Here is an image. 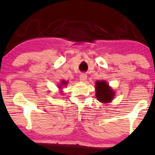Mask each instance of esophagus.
I'll return each mask as SVG.
<instances>
[{
  "label": "esophagus",
  "mask_w": 155,
  "mask_h": 155,
  "mask_svg": "<svg viewBox=\"0 0 155 155\" xmlns=\"http://www.w3.org/2000/svg\"><path fill=\"white\" fill-rule=\"evenodd\" d=\"M87 76L86 74H84V73L80 74V80H81V81H82V82L85 81V80H87Z\"/></svg>",
  "instance_id": "esophagus-1"
}]
</instances>
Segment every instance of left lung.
<instances>
[{"label": "left lung", "instance_id": "8db88e82", "mask_svg": "<svg viewBox=\"0 0 155 155\" xmlns=\"http://www.w3.org/2000/svg\"><path fill=\"white\" fill-rule=\"evenodd\" d=\"M96 97L101 102H110L114 97V92L106 81L96 82Z\"/></svg>", "mask_w": 155, "mask_h": 155}]
</instances>
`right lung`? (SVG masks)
<instances>
[{
  "label": "right lung",
  "mask_w": 155,
  "mask_h": 155,
  "mask_svg": "<svg viewBox=\"0 0 155 155\" xmlns=\"http://www.w3.org/2000/svg\"><path fill=\"white\" fill-rule=\"evenodd\" d=\"M67 82L66 81H62V84H66ZM59 88H61V87H59Z\"/></svg>",
  "instance_id": "1"
}]
</instances>
